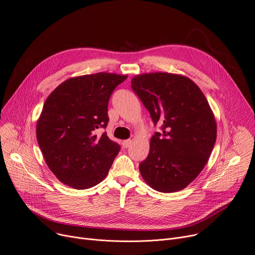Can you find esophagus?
Wrapping results in <instances>:
<instances>
[{
  "label": "esophagus",
  "instance_id": "34e87169",
  "mask_svg": "<svg viewBox=\"0 0 255 255\" xmlns=\"http://www.w3.org/2000/svg\"><path fill=\"white\" fill-rule=\"evenodd\" d=\"M131 139H127V140H124L123 142H122V145H123V147L124 148H127V147H129L130 145H131Z\"/></svg>",
  "mask_w": 255,
  "mask_h": 255
}]
</instances>
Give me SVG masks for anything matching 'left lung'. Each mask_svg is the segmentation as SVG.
I'll use <instances>...</instances> for the list:
<instances>
[{"label": "left lung", "mask_w": 255, "mask_h": 255, "mask_svg": "<svg viewBox=\"0 0 255 255\" xmlns=\"http://www.w3.org/2000/svg\"><path fill=\"white\" fill-rule=\"evenodd\" d=\"M131 88L161 130L151 137L148 155L139 164L140 174L156 191L182 190L199 175L216 143L211 107L199 87L181 75H138Z\"/></svg>", "instance_id": "1"}]
</instances>
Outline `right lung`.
Masks as SVG:
<instances>
[{
	"mask_svg": "<svg viewBox=\"0 0 255 255\" xmlns=\"http://www.w3.org/2000/svg\"><path fill=\"white\" fill-rule=\"evenodd\" d=\"M126 79L103 72L70 78L45 101L37 142L50 170L68 186L87 189L108 175L121 146L97 129L107 128L110 98Z\"/></svg>",
	"mask_w": 255,
	"mask_h": 255,
	"instance_id": "obj_1",
	"label": "right lung"
}]
</instances>
